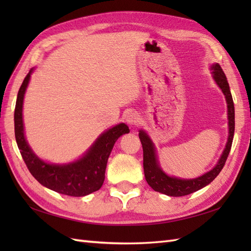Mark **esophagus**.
I'll return each instance as SVG.
<instances>
[{
	"label": "esophagus",
	"instance_id": "esophagus-1",
	"mask_svg": "<svg viewBox=\"0 0 251 251\" xmlns=\"http://www.w3.org/2000/svg\"><path fill=\"white\" fill-rule=\"evenodd\" d=\"M126 122H127V124H129L130 126H136V125L139 124L140 116H139V114L137 113V112L130 111L126 115Z\"/></svg>",
	"mask_w": 251,
	"mask_h": 251
}]
</instances>
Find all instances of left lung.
Segmentation results:
<instances>
[{
  "label": "left lung",
  "mask_w": 251,
  "mask_h": 251,
  "mask_svg": "<svg viewBox=\"0 0 251 251\" xmlns=\"http://www.w3.org/2000/svg\"><path fill=\"white\" fill-rule=\"evenodd\" d=\"M212 78L215 79L216 84L222 90L226 97L227 106V120H228V137L225 150H223L219 161L215 165V167L209 172L201 175V177L194 179H181L177 177H172L167 175L162 169L158 163L156 155V148L154 146L151 138L145 130H139V138L143 149V170H145V177L148 184L151 188L159 192V193L166 194L168 196H184L193 193L209 184L218 175L220 174L223 166H225L226 158L230 153L234 129H235V111H234V102L232 94L228 86L227 79L225 72L222 71L221 67L218 63H214L210 67Z\"/></svg>",
  "instance_id": "obj_1"
}]
</instances>
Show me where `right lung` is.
I'll list each match as a JSON object with an SVG mask.
<instances>
[{
  "mask_svg": "<svg viewBox=\"0 0 251 251\" xmlns=\"http://www.w3.org/2000/svg\"><path fill=\"white\" fill-rule=\"evenodd\" d=\"M33 70L32 68L21 84L14 114L16 142L26 167L42 185L57 193L79 197L98 191L103 184L106 163L114 143L121 136L128 134V126L120 123L106 129L76 161L68 164H50L43 161L32 151L25 140L23 120L24 98Z\"/></svg>",
  "mask_w": 251,
  "mask_h": 251,
  "instance_id": "add662e5",
  "label": "right lung"
}]
</instances>
